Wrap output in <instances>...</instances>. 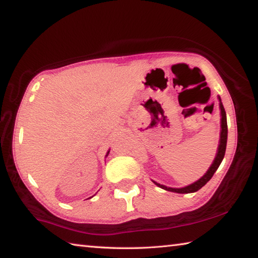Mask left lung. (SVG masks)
Listing matches in <instances>:
<instances>
[{
    "mask_svg": "<svg viewBox=\"0 0 258 258\" xmlns=\"http://www.w3.org/2000/svg\"><path fill=\"white\" fill-rule=\"evenodd\" d=\"M221 101V98H220ZM220 107H221V115H222V119H221V126H222V130H221V140H220V145H218V151H217V154L215 160H214L212 166L210 167V169L206 172V174L203 176L202 178H200L197 182L190 184L188 186H186V187L183 188H172V187H166V186L158 184L156 182H154L157 186H160L161 188L163 189H166L169 191H174V193H179V194H186V193H194V191L201 189L203 186H204L208 180H210L214 173L216 172V169L220 166V164L222 163L224 155H225V151H226V143H227V120H226V113H225V109H224V106L222 102L220 103Z\"/></svg>",
    "mask_w": 258,
    "mask_h": 258,
    "instance_id": "left-lung-1",
    "label": "left lung"
}]
</instances>
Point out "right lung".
I'll list each match as a JSON object with an SVG mask.
<instances>
[{"instance_id":"right-lung-1","label":"right lung","mask_w":258,"mask_h":258,"mask_svg":"<svg viewBox=\"0 0 258 258\" xmlns=\"http://www.w3.org/2000/svg\"><path fill=\"white\" fill-rule=\"evenodd\" d=\"M108 153H109V152H107V154H108Z\"/></svg>"}]
</instances>
